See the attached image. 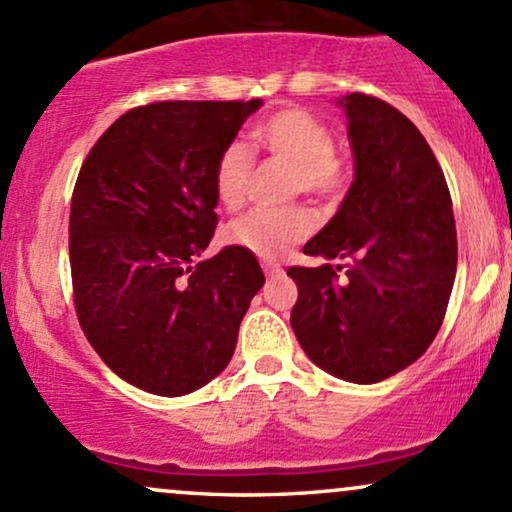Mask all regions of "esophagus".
<instances>
[{
    "label": "esophagus",
    "instance_id": "obj_1",
    "mask_svg": "<svg viewBox=\"0 0 512 512\" xmlns=\"http://www.w3.org/2000/svg\"><path fill=\"white\" fill-rule=\"evenodd\" d=\"M262 269H264V274L272 276V279H274V276L284 274V269H281V264H274V262H264Z\"/></svg>",
    "mask_w": 512,
    "mask_h": 512
}]
</instances>
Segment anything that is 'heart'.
I'll return each instance as SVG.
<instances>
[{"mask_svg":"<svg viewBox=\"0 0 512 512\" xmlns=\"http://www.w3.org/2000/svg\"><path fill=\"white\" fill-rule=\"evenodd\" d=\"M255 142L269 154L296 166V190L330 195L342 185V170L334 158L330 127L303 108H284L269 115L255 129ZM255 154L250 144L231 142L221 151L214 170V195L223 209L243 207L248 197ZM315 216L308 209H255L223 231L231 248L250 252L260 260H279L293 245L313 233Z\"/></svg>","mask_w":512,"mask_h":512,"instance_id":"1","label":"heart"}]
</instances>
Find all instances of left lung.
<instances>
[{"mask_svg": "<svg viewBox=\"0 0 512 512\" xmlns=\"http://www.w3.org/2000/svg\"><path fill=\"white\" fill-rule=\"evenodd\" d=\"M346 115L354 182L303 252L342 264L291 267V327L310 361L370 385L424 356L440 330L457 272L448 185L409 117L363 93L337 98Z\"/></svg>", "mask_w": 512, "mask_h": 512, "instance_id": "obj_1", "label": "left lung"}]
</instances>
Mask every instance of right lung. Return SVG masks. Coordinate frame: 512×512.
I'll list each match as a JSON object with an SVG mask.
<instances>
[{"mask_svg": "<svg viewBox=\"0 0 512 512\" xmlns=\"http://www.w3.org/2000/svg\"><path fill=\"white\" fill-rule=\"evenodd\" d=\"M262 98L163 101L129 110L81 166L69 262L81 330L129 385L180 397L231 361L264 286L250 252L202 260L219 223L214 170Z\"/></svg>", "mask_w": 512, "mask_h": 512, "instance_id": "obj_1", "label": "right lung"}]
</instances>
